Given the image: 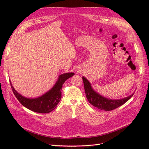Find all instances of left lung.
I'll return each mask as SVG.
<instances>
[{
    "label": "left lung",
    "instance_id": "obj_1",
    "mask_svg": "<svg viewBox=\"0 0 149 149\" xmlns=\"http://www.w3.org/2000/svg\"><path fill=\"white\" fill-rule=\"evenodd\" d=\"M83 80L84 86L85 93L86 95L87 100L93 106L98 109L104 111H111L116 108L122 106L125 102L129 101L134 95V93L131 95L126 97L120 99V100H111L102 96L100 94L95 91L89 81L83 76Z\"/></svg>",
    "mask_w": 149,
    "mask_h": 149
}]
</instances>
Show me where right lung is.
<instances>
[{"mask_svg":"<svg viewBox=\"0 0 149 149\" xmlns=\"http://www.w3.org/2000/svg\"><path fill=\"white\" fill-rule=\"evenodd\" d=\"M74 74V73H67L60 74L58 76L57 81L52 89L43 95L35 98H28L21 95L13 87L10 80V83L13 94L24 106L35 112L49 113L55 109L61 100V89L64 83L66 80L72 77Z\"/></svg>","mask_w":149,"mask_h":149,"instance_id":"add662e5","label":"right lung"}]
</instances>
